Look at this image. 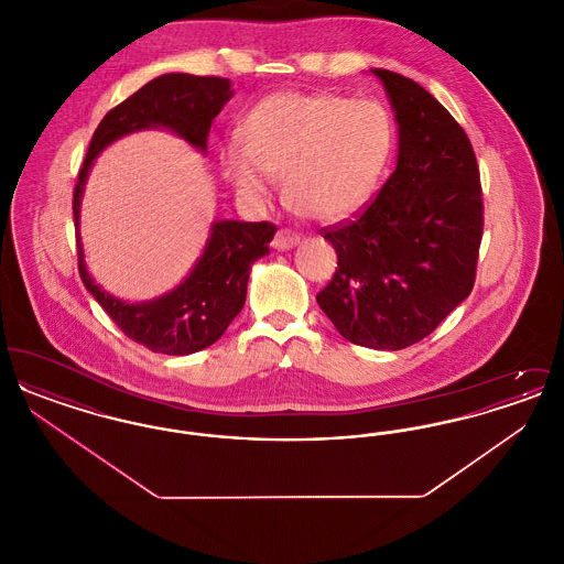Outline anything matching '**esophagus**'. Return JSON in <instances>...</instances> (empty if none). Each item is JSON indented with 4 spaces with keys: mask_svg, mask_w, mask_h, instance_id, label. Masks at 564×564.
<instances>
[{
    "mask_svg": "<svg viewBox=\"0 0 564 564\" xmlns=\"http://www.w3.org/2000/svg\"><path fill=\"white\" fill-rule=\"evenodd\" d=\"M297 242H300V237L294 235V232H290V230H279V232L274 235L272 247H274L276 251H290V249H294Z\"/></svg>",
    "mask_w": 564,
    "mask_h": 564,
    "instance_id": "1",
    "label": "esophagus"
}]
</instances>
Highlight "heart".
<instances>
[{"mask_svg": "<svg viewBox=\"0 0 564 564\" xmlns=\"http://www.w3.org/2000/svg\"><path fill=\"white\" fill-rule=\"evenodd\" d=\"M395 152L391 113L375 99L332 93H274L247 111L239 139L224 143V177L260 200L283 173L288 200L319 221L359 214Z\"/></svg>", "mask_w": 564, "mask_h": 564, "instance_id": "heart-1", "label": "heart"}]
</instances>
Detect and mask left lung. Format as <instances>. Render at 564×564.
Instances as JSON below:
<instances>
[{"instance_id":"8db88e82","label":"left lung","mask_w":564,"mask_h":564,"mask_svg":"<svg viewBox=\"0 0 564 564\" xmlns=\"http://www.w3.org/2000/svg\"><path fill=\"white\" fill-rule=\"evenodd\" d=\"M370 72L398 122V164L364 214L325 232L338 269L317 302L352 345L400 350L471 294L482 188L474 148L451 111L410 78Z\"/></svg>"}]
</instances>
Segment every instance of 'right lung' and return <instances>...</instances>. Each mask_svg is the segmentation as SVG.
I'll return each instance as SVG.
<instances>
[{
  "label": "right lung",
  "instance_id": "obj_1",
  "mask_svg": "<svg viewBox=\"0 0 564 564\" xmlns=\"http://www.w3.org/2000/svg\"><path fill=\"white\" fill-rule=\"evenodd\" d=\"M228 78L164 74L141 86L127 101L111 109L97 127L74 189V219L78 269L86 290L104 306L113 323L134 343L164 355H192L212 347L241 313L249 272L256 260L269 256L276 226L269 221L217 219L188 276L154 300L127 302L106 292L84 262L80 205L88 173L97 156L124 134L164 129L207 154V137L215 116L232 99Z\"/></svg>",
  "mask_w": 564,
  "mask_h": 564
}]
</instances>
